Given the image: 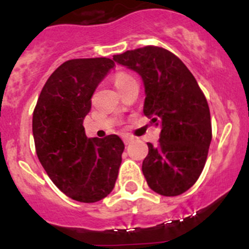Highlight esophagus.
Masks as SVG:
<instances>
[{"label":"esophagus","instance_id":"1","mask_svg":"<svg viewBox=\"0 0 249 249\" xmlns=\"http://www.w3.org/2000/svg\"><path fill=\"white\" fill-rule=\"evenodd\" d=\"M123 141H124L125 144H130V143L134 141V137L130 136V135H124V136H123Z\"/></svg>","mask_w":249,"mask_h":249}]
</instances>
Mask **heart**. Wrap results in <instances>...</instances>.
Segmentation results:
<instances>
[{
    "label": "heart",
    "instance_id": "heart-1",
    "mask_svg": "<svg viewBox=\"0 0 249 249\" xmlns=\"http://www.w3.org/2000/svg\"><path fill=\"white\" fill-rule=\"evenodd\" d=\"M131 80H134V77H131L127 73H118L117 76L113 79V83H114V87L117 88L118 90H120L122 88H124L127 83H130Z\"/></svg>",
    "mask_w": 249,
    "mask_h": 249
}]
</instances>
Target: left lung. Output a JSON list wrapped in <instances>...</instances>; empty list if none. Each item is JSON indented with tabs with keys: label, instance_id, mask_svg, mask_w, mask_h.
<instances>
[{
	"label": "left lung",
	"instance_id": "left-lung-1",
	"mask_svg": "<svg viewBox=\"0 0 249 249\" xmlns=\"http://www.w3.org/2000/svg\"><path fill=\"white\" fill-rule=\"evenodd\" d=\"M113 60L142 78L143 113L161 129L157 147L147 143L142 172L148 185L164 196L183 194L201 175L212 140L205 95L182 60L164 48L127 50Z\"/></svg>",
	"mask_w": 249,
	"mask_h": 249
}]
</instances>
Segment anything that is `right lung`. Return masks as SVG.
<instances>
[{
	"instance_id": "right-lung-1",
	"label": "right lung",
	"mask_w": 249,
	"mask_h": 249,
	"mask_svg": "<svg viewBox=\"0 0 249 249\" xmlns=\"http://www.w3.org/2000/svg\"><path fill=\"white\" fill-rule=\"evenodd\" d=\"M113 67L107 57L64 62L48 78L34 110L37 157L54 184L79 202L106 197L122 164L125 145L119 136L88 139L83 126L95 89Z\"/></svg>"
}]
</instances>
